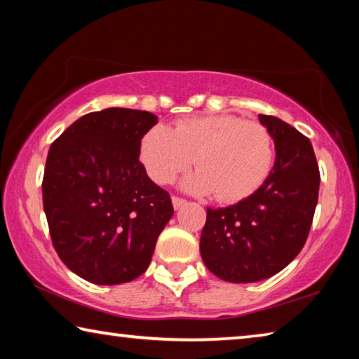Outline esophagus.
Wrapping results in <instances>:
<instances>
[{
  "mask_svg": "<svg viewBox=\"0 0 359 359\" xmlns=\"http://www.w3.org/2000/svg\"><path fill=\"white\" fill-rule=\"evenodd\" d=\"M187 201L184 198H179V196H172V205H174V209H180L182 205H184Z\"/></svg>",
  "mask_w": 359,
  "mask_h": 359,
  "instance_id": "obj_1",
  "label": "esophagus"
}]
</instances>
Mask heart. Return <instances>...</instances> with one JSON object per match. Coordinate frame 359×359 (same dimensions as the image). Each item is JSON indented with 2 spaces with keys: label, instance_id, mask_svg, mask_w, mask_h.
<instances>
[{
  "label": "heart",
  "instance_id": "b5f03b06",
  "mask_svg": "<svg viewBox=\"0 0 359 359\" xmlns=\"http://www.w3.org/2000/svg\"><path fill=\"white\" fill-rule=\"evenodd\" d=\"M194 165L198 171L184 182L194 193H215L222 203H234L263 184L274 165V139L263 123L231 114L199 115L158 123L139 145L145 171L156 184H169Z\"/></svg>",
  "mask_w": 359,
  "mask_h": 359
}]
</instances>
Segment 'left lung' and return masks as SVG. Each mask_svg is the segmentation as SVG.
Wrapping results in <instances>:
<instances>
[{
  "mask_svg": "<svg viewBox=\"0 0 359 359\" xmlns=\"http://www.w3.org/2000/svg\"><path fill=\"white\" fill-rule=\"evenodd\" d=\"M258 118L274 139V168L248 198L208 209L199 242L208 269L233 283L264 280L287 267L306 244L318 201L320 171L311 141L280 118Z\"/></svg>",
  "mask_w": 359,
  "mask_h": 359,
  "instance_id": "8db88e82",
  "label": "left lung"
}]
</instances>
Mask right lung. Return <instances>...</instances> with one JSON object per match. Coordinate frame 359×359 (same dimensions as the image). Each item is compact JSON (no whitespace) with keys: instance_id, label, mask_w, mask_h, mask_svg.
<instances>
[{"instance_id":"obj_1","label":"right lung","mask_w":359,"mask_h":359,"mask_svg":"<svg viewBox=\"0 0 359 359\" xmlns=\"http://www.w3.org/2000/svg\"><path fill=\"white\" fill-rule=\"evenodd\" d=\"M147 111L109 107L76 120L48 150L42 204L52 244L74 274L96 285L144 274L174 208L139 161Z\"/></svg>"}]
</instances>
